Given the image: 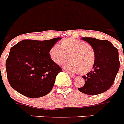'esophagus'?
I'll use <instances>...</instances> for the list:
<instances>
[{
	"label": "esophagus",
	"mask_w": 124,
	"mask_h": 124,
	"mask_svg": "<svg viewBox=\"0 0 124 124\" xmlns=\"http://www.w3.org/2000/svg\"><path fill=\"white\" fill-rule=\"evenodd\" d=\"M69 75L70 76V77H71V78H74L76 77V76H74V74H71V73H69Z\"/></svg>",
	"instance_id": "esophagus-1"
}]
</instances>
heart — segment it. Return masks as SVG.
Masks as SVG:
<instances>
[{
	"mask_svg": "<svg viewBox=\"0 0 124 124\" xmlns=\"http://www.w3.org/2000/svg\"><path fill=\"white\" fill-rule=\"evenodd\" d=\"M58 46H53L49 54L53 62L61 65L70 61L64 68L71 72L86 74L92 69L95 61L94 49L86 42L74 38H67L60 41Z\"/></svg>",
	"mask_w": 124,
	"mask_h": 124,
	"instance_id": "obj_1",
	"label": "heart"
}]
</instances>
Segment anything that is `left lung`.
Here are the masks:
<instances>
[{
  "instance_id": "obj_1",
  "label": "left lung",
  "mask_w": 124,
  "mask_h": 124,
  "mask_svg": "<svg viewBox=\"0 0 124 124\" xmlns=\"http://www.w3.org/2000/svg\"><path fill=\"white\" fill-rule=\"evenodd\" d=\"M91 45L95 53L93 69L83 76L85 83L78 88L79 91L87 95H97L107 91L114 83L120 68L118 50L108 40L93 38H82Z\"/></svg>"
}]
</instances>
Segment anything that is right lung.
<instances>
[{
    "mask_svg": "<svg viewBox=\"0 0 124 124\" xmlns=\"http://www.w3.org/2000/svg\"><path fill=\"white\" fill-rule=\"evenodd\" d=\"M60 39H25L11 48L6 69L12 88L31 98L43 97L50 93L62 69L53 62L49 52Z\"/></svg>",
    "mask_w": 124,
    "mask_h": 124,
    "instance_id": "obj_1",
    "label": "right lung"
}]
</instances>
